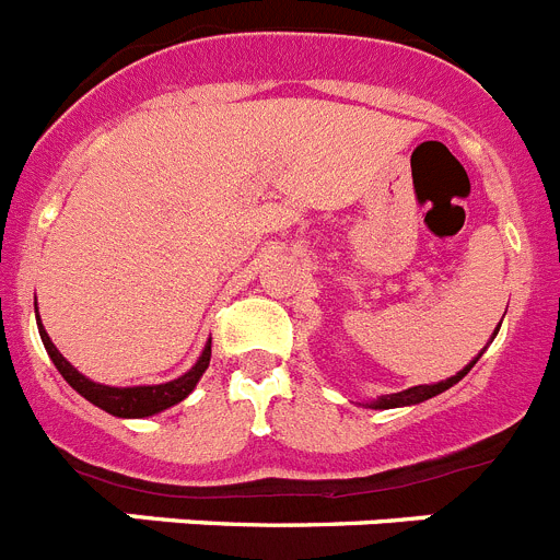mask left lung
<instances>
[{"label":"left lung","instance_id":"obj_1","mask_svg":"<svg viewBox=\"0 0 560 560\" xmlns=\"http://www.w3.org/2000/svg\"><path fill=\"white\" fill-rule=\"evenodd\" d=\"M499 325H502V323H499ZM497 334H499V328L493 330V336H497ZM479 355H482V353H479ZM479 355L471 361V364H465V368L459 370L457 375H452V378L438 381V384H420V387H409V389H404V393L381 395V398L373 400L370 407H373V409H395V407H412V404H423V400L434 398V395L446 393V389L454 387V384H457L459 378H465V375H468V370H471L474 364H477V361H479Z\"/></svg>","mask_w":560,"mask_h":560}]
</instances>
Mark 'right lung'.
<instances>
[{
    "label": "right lung",
    "mask_w": 560,
    "mask_h": 560,
    "mask_svg": "<svg viewBox=\"0 0 560 560\" xmlns=\"http://www.w3.org/2000/svg\"><path fill=\"white\" fill-rule=\"evenodd\" d=\"M38 334H42L44 348H47L49 359L58 368V373L67 378V384L75 393H81L89 404L101 407L103 412L114 415V418H148V415H156L162 409H171L173 404L185 400L187 395L196 389L199 378L205 375V370L210 368V341H207L205 353L199 355V361L187 370L179 378L165 381V384H148V387H106V384H97V381L86 378L83 373H78L61 353L52 345V339L44 330L42 319H38Z\"/></svg>",
    "instance_id": "right-lung-1"
}]
</instances>
